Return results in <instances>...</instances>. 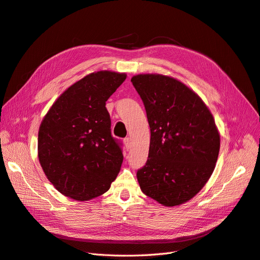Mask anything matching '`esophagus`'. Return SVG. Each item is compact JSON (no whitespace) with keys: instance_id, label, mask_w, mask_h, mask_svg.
<instances>
[{"instance_id":"34e87169","label":"esophagus","mask_w":260,"mask_h":260,"mask_svg":"<svg viewBox=\"0 0 260 260\" xmlns=\"http://www.w3.org/2000/svg\"><path fill=\"white\" fill-rule=\"evenodd\" d=\"M123 143H124V146H126L127 149H130V148H131V139L126 138V139L123 140Z\"/></svg>"}]
</instances>
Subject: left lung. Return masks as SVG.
Instances as JSON below:
<instances>
[{
  "instance_id": "8db88e82",
  "label": "left lung",
  "mask_w": 260,
  "mask_h": 260,
  "mask_svg": "<svg viewBox=\"0 0 260 260\" xmlns=\"http://www.w3.org/2000/svg\"><path fill=\"white\" fill-rule=\"evenodd\" d=\"M131 82L150 127L148 159L137 173L140 188L163 206L184 204L214 171L221 142L214 118L202 98L173 77L142 74Z\"/></svg>"
}]
</instances>
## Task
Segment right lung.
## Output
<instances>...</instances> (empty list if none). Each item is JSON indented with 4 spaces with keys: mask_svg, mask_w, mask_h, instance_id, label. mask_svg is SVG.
<instances>
[{
    "mask_svg": "<svg viewBox=\"0 0 260 260\" xmlns=\"http://www.w3.org/2000/svg\"><path fill=\"white\" fill-rule=\"evenodd\" d=\"M100 70L69 86L49 109L38 131V160L48 180L79 202L105 194L123 155L111 134L106 102L126 80Z\"/></svg>",
    "mask_w": 260,
    "mask_h": 260,
    "instance_id": "obj_1",
    "label": "right lung"
}]
</instances>
